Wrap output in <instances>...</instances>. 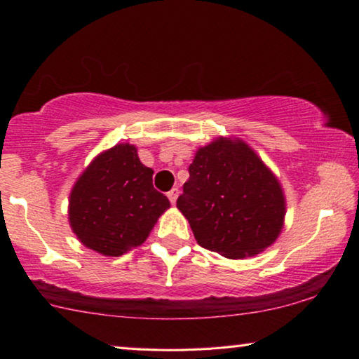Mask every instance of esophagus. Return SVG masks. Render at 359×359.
<instances>
[{
    "mask_svg": "<svg viewBox=\"0 0 359 359\" xmlns=\"http://www.w3.org/2000/svg\"><path fill=\"white\" fill-rule=\"evenodd\" d=\"M179 189H172L169 194H167V197H169V201H170V203H174L175 205V202H177V197H179Z\"/></svg>",
    "mask_w": 359,
    "mask_h": 359,
    "instance_id": "1",
    "label": "esophagus"
}]
</instances>
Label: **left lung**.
<instances>
[{
  "label": "left lung",
  "instance_id": "left-lung-1",
  "mask_svg": "<svg viewBox=\"0 0 359 359\" xmlns=\"http://www.w3.org/2000/svg\"><path fill=\"white\" fill-rule=\"evenodd\" d=\"M189 174L177 207L201 247L243 258L275 242L285 219L283 192L243 140L220 137L201 147Z\"/></svg>",
  "mask_w": 359,
  "mask_h": 359
}]
</instances>
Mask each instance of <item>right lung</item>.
<instances>
[{
	"label": "right lung",
	"mask_w": 359,
	"mask_h": 359,
	"mask_svg": "<svg viewBox=\"0 0 359 359\" xmlns=\"http://www.w3.org/2000/svg\"><path fill=\"white\" fill-rule=\"evenodd\" d=\"M152 174L130 144L97 156L69 195L72 232L86 247L107 257L124 255L146 242L170 207L169 198L154 189Z\"/></svg>",
	"instance_id": "1"
}]
</instances>
